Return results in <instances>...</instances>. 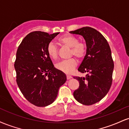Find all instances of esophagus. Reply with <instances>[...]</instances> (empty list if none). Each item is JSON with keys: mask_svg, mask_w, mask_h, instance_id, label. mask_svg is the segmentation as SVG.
<instances>
[{"mask_svg": "<svg viewBox=\"0 0 129 129\" xmlns=\"http://www.w3.org/2000/svg\"><path fill=\"white\" fill-rule=\"evenodd\" d=\"M72 78V76H70V75H67V79H71Z\"/></svg>", "mask_w": 129, "mask_h": 129, "instance_id": "obj_1", "label": "esophagus"}]
</instances>
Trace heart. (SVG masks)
<instances>
[{
	"instance_id": "1",
	"label": "heart",
	"mask_w": 129,
	"mask_h": 129,
	"mask_svg": "<svg viewBox=\"0 0 129 129\" xmlns=\"http://www.w3.org/2000/svg\"><path fill=\"white\" fill-rule=\"evenodd\" d=\"M58 42L62 45L71 48L70 56H75L78 59H82L87 54V46L85 43L79 42V39L76 36L67 35L60 37ZM47 53L53 59H56L58 57V50L56 46L52 42H50L47 47ZM77 66L76 60L74 58L67 60H63L56 65V69L64 73H72Z\"/></svg>"
}]
</instances>
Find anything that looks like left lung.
I'll return each instance as SVG.
<instances>
[{"label":"left lung","mask_w":129,"mask_h":129,"mask_svg":"<svg viewBox=\"0 0 129 129\" xmlns=\"http://www.w3.org/2000/svg\"><path fill=\"white\" fill-rule=\"evenodd\" d=\"M70 33L83 36L87 46V54L78 69L87 75L85 78L73 77L79 82L73 96L79 103L90 106L100 101L112 85L114 63L110 46L101 33L89 26Z\"/></svg>","instance_id":"1"}]
</instances>
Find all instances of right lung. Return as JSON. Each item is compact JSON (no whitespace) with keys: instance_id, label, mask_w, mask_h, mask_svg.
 Masks as SVG:
<instances>
[{"instance_id":"1","label":"right lung","mask_w":129,"mask_h":129,"mask_svg":"<svg viewBox=\"0 0 129 129\" xmlns=\"http://www.w3.org/2000/svg\"><path fill=\"white\" fill-rule=\"evenodd\" d=\"M59 33L49 35L36 31L25 37L16 53V82L24 97L38 107L54 101L66 75L54 67L47 53L48 44Z\"/></svg>"}]
</instances>
